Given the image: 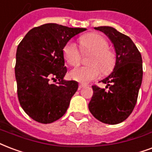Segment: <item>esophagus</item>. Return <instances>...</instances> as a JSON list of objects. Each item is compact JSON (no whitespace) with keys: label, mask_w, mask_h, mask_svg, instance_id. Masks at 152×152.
I'll use <instances>...</instances> for the list:
<instances>
[{"label":"esophagus","mask_w":152,"mask_h":152,"mask_svg":"<svg viewBox=\"0 0 152 152\" xmlns=\"http://www.w3.org/2000/svg\"><path fill=\"white\" fill-rule=\"evenodd\" d=\"M86 86L85 84H79V89H81L83 88H84V87Z\"/></svg>","instance_id":"34e87169"}]
</instances>
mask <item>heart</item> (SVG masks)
Instances as JSON below:
<instances>
[{
  "label": "heart",
  "mask_w": 152,
  "mask_h": 152,
  "mask_svg": "<svg viewBox=\"0 0 152 152\" xmlns=\"http://www.w3.org/2000/svg\"><path fill=\"white\" fill-rule=\"evenodd\" d=\"M82 52L92 53L89 57L88 65L74 68L70 72L72 80L80 83H88L100 75V69L104 74H108L113 70L115 63L114 54L108 50L107 40L99 33L91 32L83 36L80 39ZM64 57L71 66H76L80 61L81 53L77 45L73 41H69L63 49Z\"/></svg>",
  "instance_id": "1"
}]
</instances>
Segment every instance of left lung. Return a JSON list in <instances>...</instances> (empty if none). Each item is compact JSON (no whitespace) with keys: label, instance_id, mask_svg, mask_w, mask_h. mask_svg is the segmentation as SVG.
Returning a JSON list of instances; mask_svg holds the SVG:
<instances>
[{"label":"left lung","instance_id":"obj_1","mask_svg":"<svg viewBox=\"0 0 152 152\" xmlns=\"http://www.w3.org/2000/svg\"><path fill=\"white\" fill-rule=\"evenodd\" d=\"M95 29L104 32L112 43L115 64L112 73L101 80L108 91L92 86L88 108L100 122L117 124L130 115L137 101L143 78L142 56L132 39L114 28L100 26Z\"/></svg>","mask_w":152,"mask_h":152}]
</instances>
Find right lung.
<instances>
[{"label":"right lung","mask_w":152,"mask_h":152,"mask_svg":"<svg viewBox=\"0 0 152 152\" xmlns=\"http://www.w3.org/2000/svg\"><path fill=\"white\" fill-rule=\"evenodd\" d=\"M87 30L48 23L33 28L17 49L15 76L20 104L32 120L50 124L65 114L78 83L65 80L63 49L76 35ZM53 84L51 81L56 82Z\"/></svg>","instance_id":"obj_1"}]
</instances>
